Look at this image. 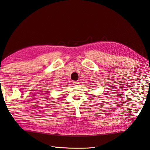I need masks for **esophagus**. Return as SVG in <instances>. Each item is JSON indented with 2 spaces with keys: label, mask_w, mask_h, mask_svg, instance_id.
<instances>
[{
  "label": "esophagus",
  "mask_w": 150,
  "mask_h": 150,
  "mask_svg": "<svg viewBox=\"0 0 150 150\" xmlns=\"http://www.w3.org/2000/svg\"><path fill=\"white\" fill-rule=\"evenodd\" d=\"M73 83L74 84V85H76V84H79V82H77V81H73Z\"/></svg>",
  "instance_id": "esophagus-1"
}]
</instances>
